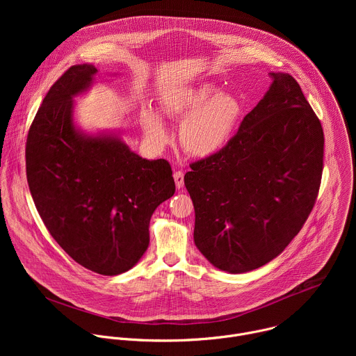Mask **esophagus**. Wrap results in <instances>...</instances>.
I'll use <instances>...</instances> for the list:
<instances>
[{
  "mask_svg": "<svg viewBox=\"0 0 356 356\" xmlns=\"http://www.w3.org/2000/svg\"><path fill=\"white\" fill-rule=\"evenodd\" d=\"M173 177H175V183H176V187L177 188H181L183 186H184V173L183 172H175V175H173Z\"/></svg>",
  "mask_w": 356,
  "mask_h": 356,
  "instance_id": "obj_1",
  "label": "esophagus"
}]
</instances>
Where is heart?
Segmentation results:
<instances>
[{
    "label": "heart",
    "mask_w": 356,
    "mask_h": 356,
    "mask_svg": "<svg viewBox=\"0 0 356 356\" xmlns=\"http://www.w3.org/2000/svg\"><path fill=\"white\" fill-rule=\"evenodd\" d=\"M162 111L177 120L180 143L194 158H210L232 138L243 115L242 101L229 92H220L211 83L181 86L163 92ZM140 125L146 136L155 143L169 138L166 124L152 108L140 111Z\"/></svg>",
    "instance_id": "obj_1"
}]
</instances>
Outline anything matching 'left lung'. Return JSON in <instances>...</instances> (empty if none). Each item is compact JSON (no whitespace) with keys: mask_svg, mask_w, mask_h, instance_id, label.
Here are the masks:
<instances>
[{"mask_svg":"<svg viewBox=\"0 0 356 356\" xmlns=\"http://www.w3.org/2000/svg\"><path fill=\"white\" fill-rule=\"evenodd\" d=\"M272 84L218 154L191 163L194 243L217 269L246 273L284 250L318 194L324 134L289 73Z\"/></svg>","mask_w":356,"mask_h":356,"instance_id":"obj_1","label":"left lung"}]
</instances>
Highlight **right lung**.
<instances>
[{"label": "right lung", "mask_w": 356, "mask_h": 356, "mask_svg": "<svg viewBox=\"0 0 356 356\" xmlns=\"http://www.w3.org/2000/svg\"><path fill=\"white\" fill-rule=\"evenodd\" d=\"M97 74L91 63L74 65L50 87L28 134L26 177L43 224L67 255L115 276L143 257L150 217L176 187L168 161L139 156L115 129L77 125L74 98Z\"/></svg>", "instance_id": "add662e5"}]
</instances>
